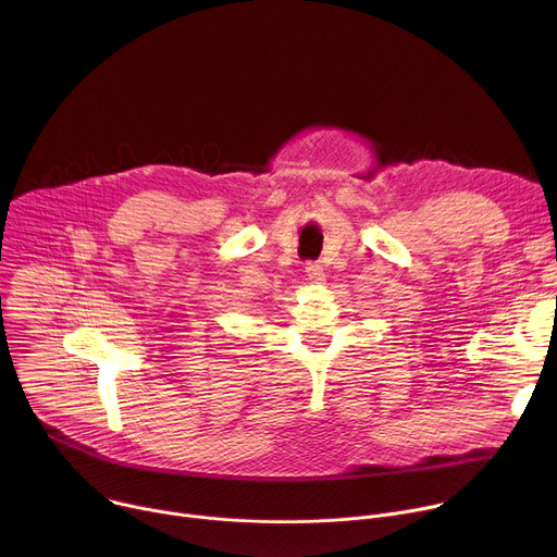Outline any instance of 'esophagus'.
I'll use <instances>...</instances> for the list:
<instances>
[{"label": "esophagus", "mask_w": 557, "mask_h": 557, "mask_svg": "<svg viewBox=\"0 0 557 557\" xmlns=\"http://www.w3.org/2000/svg\"><path fill=\"white\" fill-rule=\"evenodd\" d=\"M306 275H308V280H310L312 284H322V282L326 280L322 264H317V262H310V264H306Z\"/></svg>", "instance_id": "obj_1"}]
</instances>
